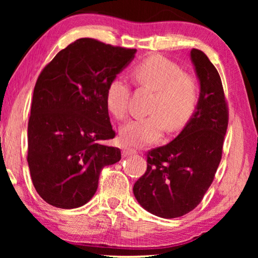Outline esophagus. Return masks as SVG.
<instances>
[{"mask_svg":"<svg viewBox=\"0 0 258 258\" xmlns=\"http://www.w3.org/2000/svg\"><path fill=\"white\" fill-rule=\"evenodd\" d=\"M135 154H136V150L135 149H129V148H123V149H122L123 157L132 156V155H135Z\"/></svg>","mask_w":258,"mask_h":258,"instance_id":"34e87169","label":"esophagus"}]
</instances>
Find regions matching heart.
<instances>
[{
  "mask_svg": "<svg viewBox=\"0 0 258 258\" xmlns=\"http://www.w3.org/2000/svg\"><path fill=\"white\" fill-rule=\"evenodd\" d=\"M133 75L141 86L155 91L148 116L135 117L119 129V140L124 146L144 147L156 142L167 129L183 128L195 111L199 101V86L190 75L183 74L177 63L160 55L150 56L134 68ZM130 86L123 76L110 81L105 91L108 111L123 119L128 111Z\"/></svg>",
  "mask_w": 258,
  "mask_h": 258,
  "instance_id": "heart-1",
  "label": "heart"
}]
</instances>
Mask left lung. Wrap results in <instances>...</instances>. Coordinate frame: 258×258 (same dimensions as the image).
Listing matches in <instances>:
<instances>
[{"instance_id":"1","label":"left lung","mask_w":258,"mask_h":258,"mask_svg":"<svg viewBox=\"0 0 258 258\" xmlns=\"http://www.w3.org/2000/svg\"><path fill=\"white\" fill-rule=\"evenodd\" d=\"M190 58L200 82L195 111L170 143L147 154V171L134 184L141 207L162 218H176L199 206L222 158L228 108L221 77L202 50Z\"/></svg>"}]
</instances>
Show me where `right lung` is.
<instances>
[{"label": "right lung", "mask_w": 258, "mask_h": 258, "mask_svg": "<svg viewBox=\"0 0 258 258\" xmlns=\"http://www.w3.org/2000/svg\"><path fill=\"white\" fill-rule=\"evenodd\" d=\"M136 49L80 38L42 70L28 122V165L45 202L74 209L96 192L101 170L121 160L105 105L110 81L135 57Z\"/></svg>", "instance_id": "obj_1"}]
</instances>
